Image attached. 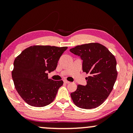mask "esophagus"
<instances>
[{"label":"esophagus","mask_w":133,"mask_h":133,"mask_svg":"<svg viewBox=\"0 0 133 133\" xmlns=\"http://www.w3.org/2000/svg\"><path fill=\"white\" fill-rule=\"evenodd\" d=\"M63 82L65 83H66V84H68V83H70V82L68 81H66V80H63Z\"/></svg>","instance_id":"esophagus-1"}]
</instances>
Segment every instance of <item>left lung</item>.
Returning <instances> with one entry per match:
<instances>
[{"mask_svg":"<svg viewBox=\"0 0 133 133\" xmlns=\"http://www.w3.org/2000/svg\"><path fill=\"white\" fill-rule=\"evenodd\" d=\"M82 60V70L90 76L87 85H77L71 93L74 104L81 108L92 109L104 102L113 88L117 77L116 58L103 45L91 43L70 50Z\"/></svg>","mask_w":133,"mask_h":133,"instance_id":"left-lung-1","label":"left lung"}]
</instances>
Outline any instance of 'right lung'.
Wrapping results in <instances>:
<instances>
[{
    "instance_id": "add662e5",
    "label": "right lung",
    "mask_w": 133,
    "mask_h": 133,
    "mask_svg": "<svg viewBox=\"0 0 133 133\" xmlns=\"http://www.w3.org/2000/svg\"><path fill=\"white\" fill-rule=\"evenodd\" d=\"M66 46H30L14 62L12 78L16 90L31 106L42 107L55 99L63 81L48 79V72L53 71Z\"/></svg>"
}]
</instances>
